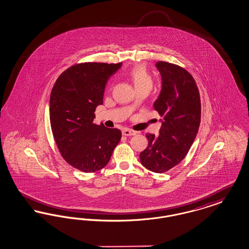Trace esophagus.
Masks as SVG:
<instances>
[{"label": "esophagus", "mask_w": 249, "mask_h": 249, "mask_svg": "<svg viewBox=\"0 0 249 249\" xmlns=\"http://www.w3.org/2000/svg\"><path fill=\"white\" fill-rule=\"evenodd\" d=\"M122 134L125 136H132L136 134V131L134 130H129V129H123L122 130Z\"/></svg>", "instance_id": "1"}]
</instances>
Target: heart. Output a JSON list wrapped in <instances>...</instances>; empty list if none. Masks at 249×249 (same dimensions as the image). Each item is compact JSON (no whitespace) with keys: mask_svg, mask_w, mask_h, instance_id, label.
Masks as SVG:
<instances>
[{"mask_svg":"<svg viewBox=\"0 0 249 249\" xmlns=\"http://www.w3.org/2000/svg\"><path fill=\"white\" fill-rule=\"evenodd\" d=\"M128 75L132 84L134 85L136 90H150L153 87V78L146 70L145 66L142 64H137L130 68V71H128Z\"/></svg>","mask_w":249,"mask_h":249,"instance_id":"obj_1","label":"heart"}]
</instances>
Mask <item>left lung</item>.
Masks as SVG:
<instances>
[{
    "mask_svg": "<svg viewBox=\"0 0 249 249\" xmlns=\"http://www.w3.org/2000/svg\"><path fill=\"white\" fill-rule=\"evenodd\" d=\"M161 89L154 109L162 117L159 136L147 133V147L140 153L142 165L162 174L186 157L201 122L200 93L194 78L180 66L159 61Z\"/></svg>",
    "mask_w": 249,
    "mask_h": 249,
    "instance_id": "left-lung-1",
    "label": "left lung"
}]
</instances>
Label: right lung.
<instances>
[{"mask_svg": "<svg viewBox=\"0 0 249 249\" xmlns=\"http://www.w3.org/2000/svg\"><path fill=\"white\" fill-rule=\"evenodd\" d=\"M122 63L86 62L63 71L54 85L49 117L55 142L63 159L84 173H93L109 162L121 138L119 129L93 123L103 105L107 80Z\"/></svg>", "mask_w": 249, "mask_h": 249, "instance_id": "obj_1", "label": "right lung"}]
</instances>
